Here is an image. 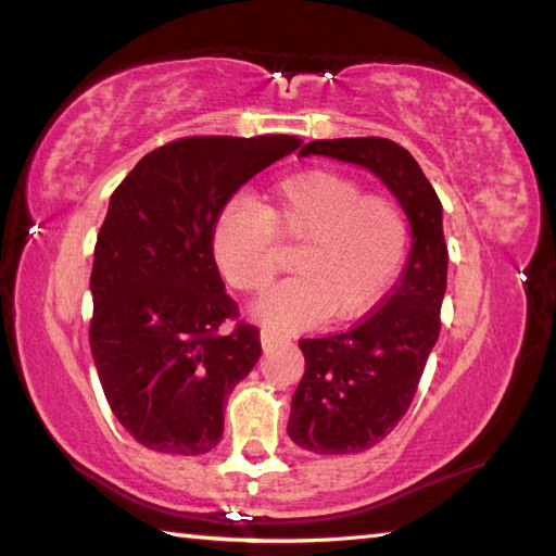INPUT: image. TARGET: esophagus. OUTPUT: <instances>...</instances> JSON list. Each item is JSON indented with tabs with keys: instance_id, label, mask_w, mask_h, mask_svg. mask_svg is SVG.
Returning <instances> with one entry per match:
<instances>
[{
	"instance_id": "obj_1",
	"label": "esophagus",
	"mask_w": 556,
	"mask_h": 556,
	"mask_svg": "<svg viewBox=\"0 0 556 556\" xmlns=\"http://www.w3.org/2000/svg\"><path fill=\"white\" fill-rule=\"evenodd\" d=\"M281 340H285V336H281V332H277V330H269V328L260 330V342H262V348H265V350L275 348L277 342H281Z\"/></svg>"
}]
</instances>
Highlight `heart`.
Listing matches in <instances>:
<instances>
[{"mask_svg": "<svg viewBox=\"0 0 556 556\" xmlns=\"http://www.w3.org/2000/svg\"><path fill=\"white\" fill-rule=\"evenodd\" d=\"M299 248L289 279L257 304L279 330L320 318L359 316L389 289L406 260L408 220L399 201L367 191L338 169H306L269 191L262 211L230 204L216 220L214 255L243 294L265 291L285 267L281 248Z\"/></svg>", "mask_w": 556, "mask_h": 556, "instance_id": "b5f03b06", "label": "heart"}]
</instances>
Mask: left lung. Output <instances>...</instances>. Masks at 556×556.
I'll return each instance as SVG.
<instances>
[{
    "instance_id": "obj_1",
    "label": "left lung",
    "mask_w": 556,
    "mask_h": 556,
    "mask_svg": "<svg viewBox=\"0 0 556 556\" xmlns=\"http://www.w3.org/2000/svg\"><path fill=\"white\" fill-rule=\"evenodd\" d=\"M299 155L371 169L401 201L413 230L399 285L369 316L345 332L299 340L306 369L291 396L289 438L316 454H357L406 416L438 342L447 287L442 204L408 150L389 138L311 140Z\"/></svg>"
}]
</instances>
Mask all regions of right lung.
Listing matches in <instances>:
<instances>
[{"instance_id":"right-lung-1","label":"right lung","mask_w":556,"mask_h":556,"mask_svg":"<svg viewBox=\"0 0 556 556\" xmlns=\"http://www.w3.org/2000/svg\"><path fill=\"white\" fill-rule=\"evenodd\" d=\"M299 146L296 136L177 138L111 194L89 281V348L111 413L143 447L204 454L220 442L228 393L262 345L226 294L216 220L248 179Z\"/></svg>"}]
</instances>
